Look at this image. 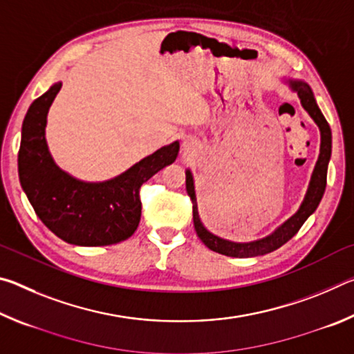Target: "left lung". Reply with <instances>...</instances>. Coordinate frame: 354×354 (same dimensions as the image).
Wrapping results in <instances>:
<instances>
[{"label": "left lung", "instance_id": "8db88e82", "mask_svg": "<svg viewBox=\"0 0 354 354\" xmlns=\"http://www.w3.org/2000/svg\"><path fill=\"white\" fill-rule=\"evenodd\" d=\"M287 84H289V87L293 92H297L299 101H301V106L306 109L310 118L317 123L322 136L320 154L314 167L313 176H310L306 196H304V200L297 211V214H293L289 220L284 221V223L281 225L278 230H274L270 236L259 239V241H254V242L237 243V242L225 241V239L212 234V232H209L205 227V225L201 223L200 215H198V206H196L194 176H192V171L187 170L185 171V189H187L192 205H194L195 231L201 239V242L205 243L209 250L215 251V253L231 256V257H254V256L272 253V251L283 247L286 242H289L290 239L297 234L299 227H301L304 221L308 220L309 215L314 214L317 206L320 205L323 194H325L328 162H329V158H331V129H329L326 118L323 117L322 111L319 109V106H317L314 93L310 91L308 84L303 81H295V80H289Z\"/></svg>", "mask_w": 354, "mask_h": 354}]
</instances>
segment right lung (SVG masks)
<instances>
[{
  "label": "right lung",
  "instance_id": "1",
  "mask_svg": "<svg viewBox=\"0 0 354 354\" xmlns=\"http://www.w3.org/2000/svg\"><path fill=\"white\" fill-rule=\"evenodd\" d=\"M62 82L29 106L23 120L19 175L37 217L67 243L103 247L127 241L140 221V185L175 162L179 142L159 148L122 175L103 183H84L59 169L48 151L46 115Z\"/></svg>",
  "mask_w": 354,
  "mask_h": 354
}]
</instances>
